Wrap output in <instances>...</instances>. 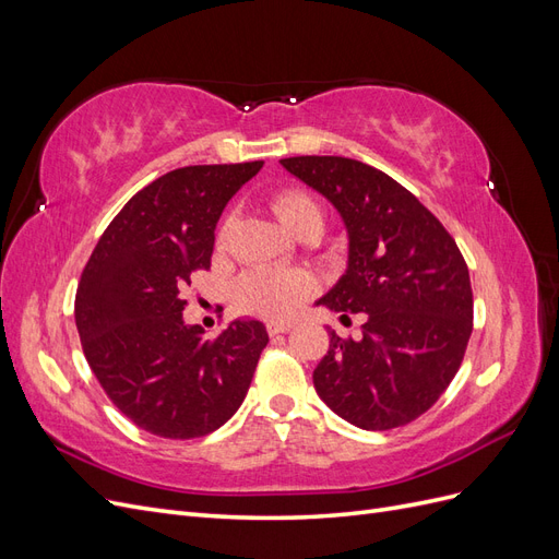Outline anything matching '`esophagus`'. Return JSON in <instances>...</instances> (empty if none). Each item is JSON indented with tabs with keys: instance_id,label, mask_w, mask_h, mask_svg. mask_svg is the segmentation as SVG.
I'll use <instances>...</instances> for the list:
<instances>
[{
	"instance_id": "34e87169",
	"label": "esophagus",
	"mask_w": 559,
	"mask_h": 559,
	"mask_svg": "<svg viewBox=\"0 0 559 559\" xmlns=\"http://www.w3.org/2000/svg\"><path fill=\"white\" fill-rule=\"evenodd\" d=\"M292 326H294V324H289V321H286V324H280V321H270V324H267V333H270V335H280V333L292 331Z\"/></svg>"
}]
</instances>
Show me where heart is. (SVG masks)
<instances>
[{
  "label": "heart",
  "mask_w": 559,
  "mask_h": 559,
  "mask_svg": "<svg viewBox=\"0 0 559 559\" xmlns=\"http://www.w3.org/2000/svg\"><path fill=\"white\" fill-rule=\"evenodd\" d=\"M273 207L282 224L292 233L308 218H321L317 202L302 191H282L275 195ZM226 233V228H224ZM314 294V280L302 270H282V267H259L247 273L238 286L240 308L249 314L263 319H289L294 317L302 302Z\"/></svg>",
  "instance_id": "obj_1"
}]
</instances>
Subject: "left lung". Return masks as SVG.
Returning a JSON list of instances; mask_svg holds the SVG:
<instances>
[{
	"instance_id": "obj_1",
	"label": "left lung",
	"mask_w": 559,
	"mask_h": 559,
	"mask_svg": "<svg viewBox=\"0 0 559 559\" xmlns=\"http://www.w3.org/2000/svg\"><path fill=\"white\" fill-rule=\"evenodd\" d=\"M280 163L324 195L347 228V270L317 306L366 317L359 341L329 333L312 373L317 394L359 429L408 425L441 399L464 359L473 294L462 251L408 189L376 167L343 156Z\"/></svg>"
}]
</instances>
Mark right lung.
I'll return each mask as SVG.
<instances>
[{"mask_svg": "<svg viewBox=\"0 0 559 559\" xmlns=\"http://www.w3.org/2000/svg\"><path fill=\"white\" fill-rule=\"evenodd\" d=\"M263 160L189 165L134 193L83 267L74 319L83 354L111 403L163 438L212 433L240 408L267 331L235 319L207 341L183 321V289L207 270L228 200Z\"/></svg>", "mask_w": 559, "mask_h": 559, "instance_id": "obj_1", "label": "right lung"}]
</instances>
